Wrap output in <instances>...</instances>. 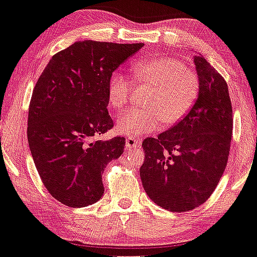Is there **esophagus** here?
I'll use <instances>...</instances> for the list:
<instances>
[{
    "label": "esophagus",
    "mask_w": 257,
    "mask_h": 257,
    "mask_svg": "<svg viewBox=\"0 0 257 257\" xmlns=\"http://www.w3.org/2000/svg\"><path fill=\"white\" fill-rule=\"evenodd\" d=\"M125 147L127 151L139 150V148L141 147V140L135 139V137H128V139H126Z\"/></svg>",
    "instance_id": "1"
}]
</instances>
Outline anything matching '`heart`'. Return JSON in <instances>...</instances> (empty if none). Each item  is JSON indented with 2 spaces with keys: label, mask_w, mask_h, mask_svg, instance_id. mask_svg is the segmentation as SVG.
I'll return each instance as SVG.
<instances>
[{
  "label": "heart",
  "mask_w": 257,
  "mask_h": 257,
  "mask_svg": "<svg viewBox=\"0 0 257 257\" xmlns=\"http://www.w3.org/2000/svg\"><path fill=\"white\" fill-rule=\"evenodd\" d=\"M132 76L139 83L154 85L146 106L148 110L132 109L121 115L117 131L128 137H140L154 132L161 126L175 125L190 112L200 93V82L179 60L172 57L145 59L131 65ZM132 82L125 74L114 72L107 82V103L114 111L128 105Z\"/></svg>",
  "instance_id": "1"
}]
</instances>
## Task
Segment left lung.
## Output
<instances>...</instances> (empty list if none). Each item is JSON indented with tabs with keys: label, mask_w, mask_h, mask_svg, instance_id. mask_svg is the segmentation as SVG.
Instances as JSON below:
<instances>
[{
	"label": "left lung",
	"mask_w": 257,
	"mask_h": 257,
	"mask_svg": "<svg viewBox=\"0 0 257 257\" xmlns=\"http://www.w3.org/2000/svg\"><path fill=\"white\" fill-rule=\"evenodd\" d=\"M194 62L200 82L195 105L180 122L142 143L145 191L172 212L191 211L208 200L230 150L233 110L227 82L202 56Z\"/></svg>",
	"instance_id": "1"
}]
</instances>
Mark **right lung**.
Returning a JSON list of instances; mask_svg holds the SVG:
<instances>
[{
	"label": "right lung",
	"mask_w": 257,
	"mask_h": 257,
	"mask_svg": "<svg viewBox=\"0 0 257 257\" xmlns=\"http://www.w3.org/2000/svg\"><path fill=\"white\" fill-rule=\"evenodd\" d=\"M143 44L77 41L52 56L33 90L28 142L44 186L68 207L89 206L104 194L101 174L123 153L125 139L95 141L114 126L107 82Z\"/></svg>",
	"instance_id": "right-lung-1"
}]
</instances>
